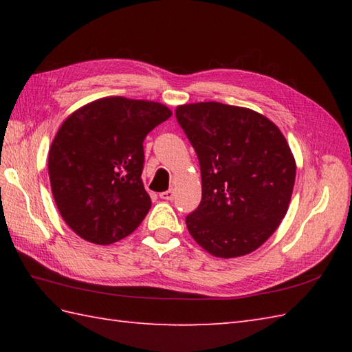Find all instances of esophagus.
I'll list each match as a JSON object with an SVG mask.
<instances>
[{
  "instance_id": "1",
  "label": "esophagus",
  "mask_w": 352,
  "mask_h": 352,
  "mask_svg": "<svg viewBox=\"0 0 352 352\" xmlns=\"http://www.w3.org/2000/svg\"><path fill=\"white\" fill-rule=\"evenodd\" d=\"M174 197H175L174 190H164V192L160 193V198L164 199V201H172V199H174Z\"/></svg>"
}]
</instances>
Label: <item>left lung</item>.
<instances>
[{"label":"left lung","instance_id":"obj_1","mask_svg":"<svg viewBox=\"0 0 352 352\" xmlns=\"http://www.w3.org/2000/svg\"><path fill=\"white\" fill-rule=\"evenodd\" d=\"M177 121L195 149L203 198L186 216L197 243L231 258L263 245L287 212L295 159L274 122L222 102L184 104Z\"/></svg>","mask_w":352,"mask_h":352}]
</instances>
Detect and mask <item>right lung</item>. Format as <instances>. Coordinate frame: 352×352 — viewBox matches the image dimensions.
<instances>
[{
    "label": "right lung",
    "mask_w": 352,
    "mask_h": 352,
    "mask_svg": "<svg viewBox=\"0 0 352 352\" xmlns=\"http://www.w3.org/2000/svg\"><path fill=\"white\" fill-rule=\"evenodd\" d=\"M170 116L159 102L110 96L62 124L48 155L51 190L62 218L81 239L110 245L140 226L151 208L142 183L144 140Z\"/></svg>",
    "instance_id": "obj_1"
}]
</instances>
